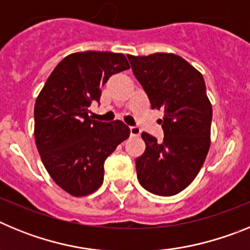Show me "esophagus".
<instances>
[{"label": "esophagus", "instance_id": "esophagus-1", "mask_svg": "<svg viewBox=\"0 0 250 250\" xmlns=\"http://www.w3.org/2000/svg\"><path fill=\"white\" fill-rule=\"evenodd\" d=\"M140 129L136 126H131L130 127V135L131 136H140Z\"/></svg>", "mask_w": 250, "mask_h": 250}]
</instances>
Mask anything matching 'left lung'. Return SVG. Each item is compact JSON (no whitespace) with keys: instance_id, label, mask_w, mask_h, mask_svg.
<instances>
[{"instance_id":"8db88e82","label":"left lung","mask_w":250,"mask_h":250,"mask_svg":"<svg viewBox=\"0 0 250 250\" xmlns=\"http://www.w3.org/2000/svg\"><path fill=\"white\" fill-rule=\"evenodd\" d=\"M127 57L151 109L164 111L163 143L141 134L145 151L136 159L139 183L156 195H175L195 179L210 147L213 110L204 77L175 54Z\"/></svg>"}]
</instances>
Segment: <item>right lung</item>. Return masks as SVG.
Returning a JSON list of instances; mask_svg holds the SVG:
<instances>
[{"label":"right lung","instance_id":"add662e5","mask_svg":"<svg viewBox=\"0 0 250 250\" xmlns=\"http://www.w3.org/2000/svg\"><path fill=\"white\" fill-rule=\"evenodd\" d=\"M130 68L123 54L85 51L61 60L35 104V141L47 173L72 196L94 193L104 182V163L130 136L120 120H92L90 105L114 74Z\"/></svg>","mask_w":250,"mask_h":250}]
</instances>
